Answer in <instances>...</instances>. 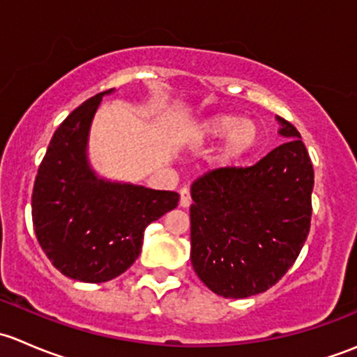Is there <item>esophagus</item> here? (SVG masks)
I'll return each instance as SVG.
<instances>
[{
    "label": "esophagus",
    "mask_w": 357,
    "mask_h": 357,
    "mask_svg": "<svg viewBox=\"0 0 357 357\" xmlns=\"http://www.w3.org/2000/svg\"><path fill=\"white\" fill-rule=\"evenodd\" d=\"M179 205H181V207H190V205H192L190 188H181V192H179Z\"/></svg>",
    "instance_id": "34e87169"
}]
</instances>
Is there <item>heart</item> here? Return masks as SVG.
<instances>
[{
	"label": "heart",
	"instance_id": "obj_1",
	"mask_svg": "<svg viewBox=\"0 0 357 357\" xmlns=\"http://www.w3.org/2000/svg\"><path fill=\"white\" fill-rule=\"evenodd\" d=\"M219 138H225V142L214 160L219 165H229L254 146L257 126L252 121H242L238 115L219 114L204 119L193 129V139L199 143H211Z\"/></svg>",
	"mask_w": 357,
	"mask_h": 357
}]
</instances>
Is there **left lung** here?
<instances>
[{"mask_svg": "<svg viewBox=\"0 0 357 357\" xmlns=\"http://www.w3.org/2000/svg\"><path fill=\"white\" fill-rule=\"evenodd\" d=\"M250 167H218L193 181L192 264L214 294L245 298L271 289L297 261L311 228L314 169L301 132Z\"/></svg>", "mask_w": 357, "mask_h": 357, "instance_id": "obj_1", "label": "left lung"}]
</instances>
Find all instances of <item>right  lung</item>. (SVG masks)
<instances>
[{
  "mask_svg": "<svg viewBox=\"0 0 357 357\" xmlns=\"http://www.w3.org/2000/svg\"><path fill=\"white\" fill-rule=\"evenodd\" d=\"M98 93L59 126L32 190V225L52 264L72 280L109 282L142 252L150 222L178 207L176 192L98 179L86 162Z\"/></svg>",
  "mask_w": 357,
  "mask_h": 357,
  "instance_id": "1",
  "label": "right lung"
}]
</instances>
